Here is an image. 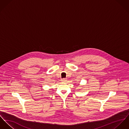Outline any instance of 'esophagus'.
Returning a JSON list of instances; mask_svg holds the SVG:
<instances>
[{
  "instance_id": "34e87169",
  "label": "esophagus",
  "mask_w": 129,
  "mask_h": 129,
  "mask_svg": "<svg viewBox=\"0 0 129 129\" xmlns=\"http://www.w3.org/2000/svg\"><path fill=\"white\" fill-rule=\"evenodd\" d=\"M62 82H66L67 81V79H65V78H63V79H61V80Z\"/></svg>"
}]
</instances>
